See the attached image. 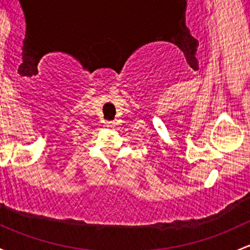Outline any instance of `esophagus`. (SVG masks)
Here are the masks:
<instances>
[{
	"label": "esophagus",
	"mask_w": 250,
	"mask_h": 250,
	"mask_svg": "<svg viewBox=\"0 0 250 250\" xmlns=\"http://www.w3.org/2000/svg\"><path fill=\"white\" fill-rule=\"evenodd\" d=\"M107 125H109L110 128H114L115 127V122H112V121H111V122H107Z\"/></svg>",
	"instance_id": "obj_1"
}]
</instances>
